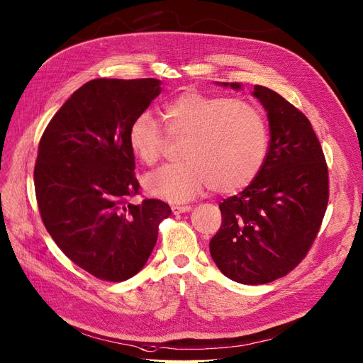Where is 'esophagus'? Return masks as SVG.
<instances>
[{"label": "esophagus", "instance_id": "1", "mask_svg": "<svg viewBox=\"0 0 363 363\" xmlns=\"http://www.w3.org/2000/svg\"><path fill=\"white\" fill-rule=\"evenodd\" d=\"M193 208L191 206H182V204H172V212L178 215V213H185L190 212Z\"/></svg>", "mask_w": 363, "mask_h": 363}]
</instances>
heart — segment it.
<instances>
[{
    "label": "heart",
    "instance_id": "heart-1",
    "mask_svg": "<svg viewBox=\"0 0 363 363\" xmlns=\"http://www.w3.org/2000/svg\"><path fill=\"white\" fill-rule=\"evenodd\" d=\"M166 135L185 139L182 163L169 164L144 179L148 194L185 201L209 186L220 194L246 188L259 173L269 148V130L258 108L240 99L184 91L163 105ZM164 136L150 114L138 116L128 144L136 159L152 166L162 159Z\"/></svg>",
    "mask_w": 363,
    "mask_h": 363
}]
</instances>
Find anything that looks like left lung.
<instances>
[{
    "label": "left lung",
    "mask_w": 363,
    "mask_h": 363,
    "mask_svg": "<svg viewBox=\"0 0 363 363\" xmlns=\"http://www.w3.org/2000/svg\"><path fill=\"white\" fill-rule=\"evenodd\" d=\"M254 96L269 116V151L257 178L219 204L223 223L209 243L218 269L245 285L286 276L306 258L329 200L328 166L310 120L269 87L255 86Z\"/></svg>",
    "instance_id": "left-lung-1"
}]
</instances>
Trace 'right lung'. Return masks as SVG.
<instances>
[{"label": "right lung", "mask_w": 363, "mask_h": 363, "mask_svg": "<svg viewBox=\"0 0 363 363\" xmlns=\"http://www.w3.org/2000/svg\"><path fill=\"white\" fill-rule=\"evenodd\" d=\"M160 80L96 78L60 106L40 139L34 169L40 215L59 249L105 281L135 276L157 242L167 203L139 194L132 121L162 93Z\"/></svg>", "instance_id": "1"}]
</instances>
